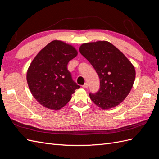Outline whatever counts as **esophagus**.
Masks as SVG:
<instances>
[{"mask_svg":"<svg viewBox=\"0 0 159 159\" xmlns=\"http://www.w3.org/2000/svg\"><path fill=\"white\" fill-rule=\"evenodd\" d=\"M82 87H83L84 88H88V84L87 83H85V84L83 85Z\"/></svg>","mask_w":159,"mask_h":159,"instance_id":"obj_1","label":"esophagus"}]
</instances>
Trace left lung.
<instances>
[{"mask_svg":"<svg viewBox=\"0 0 159 159\" xmlns=\"http://www.w3.org/2000/svg\"><path fill=\"white\" fill-rule=\"evenodd\" d=\"M81 54L95 70L100 88L89 93L91 101L103 109L116 107L130 93L135 79V69L127 57L107 41L81 44Z\"/></svg>","mask_w":159,"mask_h":159,"instance_id":"obj_1","label":"left lung"}]
</instances>
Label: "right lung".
Segmentation results:
<instances>
[{
  "label": "right lung",
  "instance_id": "1",
  "mask_svg": "<svg viewBox=\"0 0 159 159\" xmlns=\"http://www.w3.org/2000/svg\"><path fill=\"white\" fill-rule=\"evenodd\" d=\"M77 55L73 46L55 40L38 52L31 62L26 74L28 87L33 97L46 108L60 109L80 88L67 68L68 62Z\"/></svg>",
  "mask_w": 159,
  "mask_h": 159
}]
</instances>
